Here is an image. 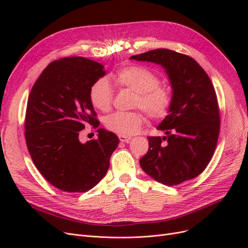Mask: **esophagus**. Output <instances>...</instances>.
Wrapping results in <instances>:
<instances>
[{
  "mask_svg": "<svg viewBox=\"0 0 248 248\" xmlns=\"http://www.w3.org/2000/svg\"><path fill=\"white\" fill-rule=\"evenodd\" d=\"M118 138L121 140V142H129L132 139L130 136H124V135H119Z\"/></svg>",
  "mask_w": 248,
  "mask_h": 248,
  "instance_id": "esophagus-1",
  "label": "esophagus"
}]
</instances>
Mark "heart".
Wrapping results in <instances>:
<instances>
[{"label":"heart","instance_id":"1","mask_svg":"<svg viewBox=\"0 0 248 248\" xmlns=\"http://www.w3.org/2000/svg\"><path fill=\"white\" fill-rule=\"evenodd\" d=\"M114 81L121 86L136 93L133 107H139L154 119L165 117L172 103V95L166 86L159 85L158 76L151 70L142 66H126L113 75ZM114 91L107 78L95 80L90 90V100L94 108L103 112L111 109ZM144 123V116L139 111H116L108 115L104 124L111 132L118 135L131 136L137 133Z\"/></svg>","mask_w":248,"mask_h":248}]
</instances>
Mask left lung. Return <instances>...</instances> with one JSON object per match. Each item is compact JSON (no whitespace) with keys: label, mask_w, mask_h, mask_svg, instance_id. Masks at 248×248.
I'll list each match as a JSON object with an SVG mask.
<instances>
[{"label":"left lung","mask_w":248,"mask_h":248,"mask_svg":"<svg viewBox=\"0 0 248 248\" xmlns=\"http://www.w3.org/2000/svg\"><path fill=\"white\" fill-rule=\"evenodd\" d=\"M130 59L162 66L172 89L169 112L156 127L166 136L148 137L142 170L169 186L196 178L212 158L219 135L218 103L210 78L193 58L170 49Z\"/></svg>","instance_id":"obj_1"}]
</instances>
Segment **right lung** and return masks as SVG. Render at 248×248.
<instances>
[{
    "mask_svg": "<svg viewBox=\"0 0 248 248\" xmlns=\"http://www.w3.org/2000/svg\"><path fill=\"white\" fill-rule=\"evenodd\" d=\"M106 74L101 63L81 58L50 62L35 82L28 100L25 136L31 159L53 186L85 193L105 176L119 139L99 129L98 139L85 143L79 134L98 127L90 100L93 83Z\"/></svg>",
    "mask_w": 248,
    "mask_h": 248,
    "instance_id": "obj_1",
    "label": "right lung"
}]
</instances>
